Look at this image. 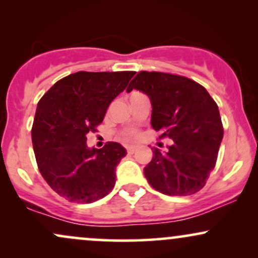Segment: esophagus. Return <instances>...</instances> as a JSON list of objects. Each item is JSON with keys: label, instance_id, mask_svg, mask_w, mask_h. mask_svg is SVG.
<instances>
[{"label": "esophagus", "instance_id": "esophagus-1", "mask_svg": "<svg viewBox=\"0 0 258 258\" xmlns=\"http://www.w3.org/2000/svg\"><path fill=\"white\" fill-rule=\"evenodd\" d=\"M126 149H127V153H128V154H133L136 152V149H137V148H136V147H127Z\"/></svg>", "mask_w": 258, "mask_h": 258}]
</instances>
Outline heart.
Segmentation results:
<instances>
[{"label": "heart", "instance_id": "b5f03b06", "mask_svg": "<svg viewBox=\"0 0 258 258\" xmlns=\"http://www.w3.org/2000/svg\"><path fill=\"white\" fill-rule=\"evenodd\" d=\"M121 136H122V138L125 139V141L132 142V141H136V139L139 137V131L136 128H128L121 133Z\"/></svg>", "mask_w": 258, "mask_h": 258}]
</instances>
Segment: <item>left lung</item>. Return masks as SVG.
I'll return each instance as SVG.
<instances>
[{
	"label": "left lung",
	"instance_id": "obj_1",
	"mask_svg": "<svg viewBox=\"0 0 258 258\" xmlns=\"http://www.w3.org/2000/svg\"><path fill=\"white\" fill-rule=\"evenodd\" d=\"M152 100V126L159 139H173L166 153L153 149L144 174L155 190L186 197L206 184L216 166L223 125L216 102L200 84L185 76L139 72L130 82Z\"/></svg>",
	"mask_w": 258,
	"mask_h": 258
}]
</instances>
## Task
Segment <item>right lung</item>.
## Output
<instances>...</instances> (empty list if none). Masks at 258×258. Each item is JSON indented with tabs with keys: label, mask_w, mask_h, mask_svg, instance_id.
<instances>
[{
	"label": "right lung",
	"mask_w": 258,
	"mask_h": 258,
	"mask_svg": "<svg viewBox=\"0 0 258 258\" xmlns=\"http://www.w3.org/2000/svg\"><path fill=\"white\" fill-rule=\"evenodd\" d=\"M135 72H78L55 82L37 104L31 128L37 167L55 193L72 203L91 204L115 185V168L126 155L116 142L88 149L111 100Z\"/></svg>",
	"instance_id": "add662e5"
}]
</instances>
